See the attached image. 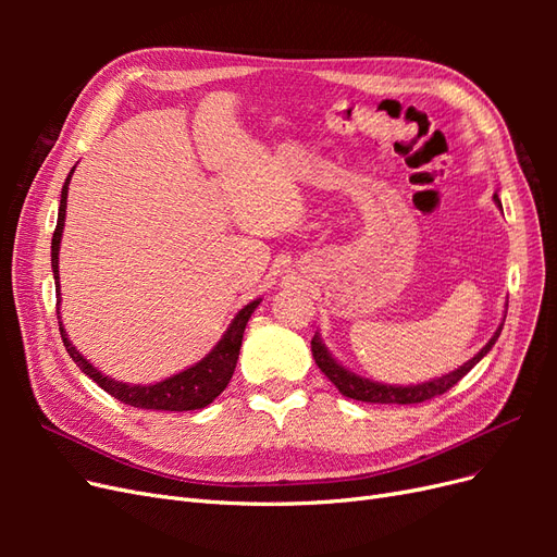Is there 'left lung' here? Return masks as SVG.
<instances>
[{
    "mask_svg": "<svg viewBox=\"0 0 557 557\" xmlns=\"http://www.w3.org/2000/svg\"><path fill=\"white\" fill-rule=\"evenodd\" d=\"M495 205L502 209V201L497 197V193L493 195ZM502 327H504V320L499 323V327L495 330V334L491 336V342H487L474 358L467 360L465 364H460L458 369H453V372L448 374H442L436 379H430V381H423V383H411V385H391V383H379V381H372V379H364L356 372H350L348 367H344L339 360H336L332 352L327 350V346L323 344V339H320V332L313 334L311 339V352H313V360L315 364L320 367V372H323L336 387H339V393L344 397H350V399H358V401H372V404H418V401H425V399H432L436 395H444L448 387H453L455 383H458L471 367L479 364L487 352H491V348L495 346V342L499 339L502 334Z\"/></svg>",
    "mask_w": 557,
    "mask_h": 557,
    "instance_id": "1",
    "label": "left lung"
}]
</instances>
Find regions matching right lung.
Listing matches in <instances>:
<instances>
[{
	"instance_id": "add662e5",
	"label": "right lung",
	"mask_w": 557,
	"mask_h": 557,
	"mask_svg": "<svg viewBox=\"0 0 557 557\" xmlns=\"http://www.w3.org/2000/svg\"><path fill=\"white\" fill-rule=\"evenodd\" d=\"M74 170L70 172V176H66V181L62 185L58 225L53 232V244H50V264H53L58 307L62 299L60 297V242H62L64 215H66V193H70V181H72ZM260 301L262 299L248 301V305L232 318V323L227 325L225 334L221 336V342H218L199 362H195L188 369H183V372H178V374H172L158 383H146V385L123 383V381H115V379L99 372V369L88 358H83V352H78L76 346L70 342V334H66V330L62 325L60 313H58V320H60V334H62L66 352H70L72 360L81 367V372L90 376L111 397H115L123 404H129V407H137V409L195 411V409H205L207 404H211L227 387V383L234 374V367H237V360H239V348H242L246 323H248L250 313L260 307Z\"/></svg>"
}]
</instances>
